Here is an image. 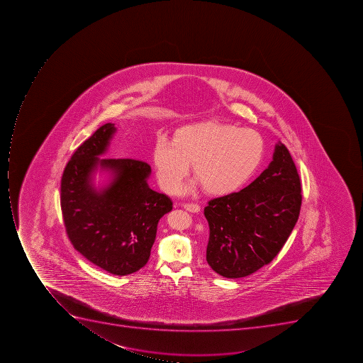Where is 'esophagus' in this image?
Segmentation results:
<instances>
[{"label": "esophagus", "mask_w": 363, "mask_h": 363, "mask_svg": "<svg viewBox=\"0 0 363 363\" xmlns=\"http://www.w3.org/2000/svg\"><path fill=\"white\" fill-rule=\"evenodd\" d=\"M184 208L187 211L194 212V213L201 211V206L196 203H186V204H184Z\"/></svg>", "instance_id": "obj_1"}]
</instances>
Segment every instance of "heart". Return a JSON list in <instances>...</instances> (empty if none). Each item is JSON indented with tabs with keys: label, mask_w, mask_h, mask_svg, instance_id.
<instances>
[{
	"label": "heart",
	"mask_w": 363,
	"mask_h": 363,
	"mask_svg": "<svg viewBox=\"0 0 363 363\" xmlns=\"http://www.w3.org/2000/svg\"><path fill=\"white\" fill-rule=\"evenodd\" d=\"M264 140L253 129L230 123L202 121L180 127L172 142L157 140L153 164L161 189L177 193L193 164V174L203 189L223 196L240 189L260 167Z\"/></svg>",
	"instance_id": "obj_1"
}]
</instances>
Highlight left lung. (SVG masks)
<instances>
[{"label": "left lung", "instance_id": "1", "mask_svg": "<svg viewBox=\"0 0 363 363\" xmlns=\"http://www.w3.org/2000/svg\"><path fill=\"white\" fill-rule=\"evenodd\" d=\"M301 180L283 143L268 168L247 187L208 201L206 261L225 278H242L274 260L300 216Z\"/></svg>", "mask_w": 363, "mask_h": 363}]
</instances>
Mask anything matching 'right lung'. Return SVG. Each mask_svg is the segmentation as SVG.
<instances>
[{
  "label": "right lung",
  "mask_w": 363,
  "mask_h": 363,
  "mask_svg": "<svg viewBox=\"0 0 363 363\" xmlns=\"http://www.w3.org/2000/svg\"><path fill=\"white\" fill-rule=\"evenodd\" d=\"M116 130L114 123H106L76 150L63 172L60 203L74 250L99 268L126 276L149 261L157 223L172 202L150 189L147 163L99 157ZM99 167L112 177L100 190L92 183Z\"/></svg>",
  "instance_id": "right-lung-1"
}]
</instances>
